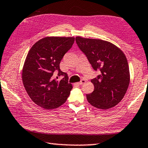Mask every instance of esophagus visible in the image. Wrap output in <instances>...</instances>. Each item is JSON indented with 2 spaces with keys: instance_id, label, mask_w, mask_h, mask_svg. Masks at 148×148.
Segmentation results:
<instances>
[{
  "instance_id": "34e87169",
  "label": "esophagus",
  "mask_w": 148,
  "mask_h": 148,
  "mask_svg": "<svg viewBox=\"0 0 148 148\" xmlns=\"http://www.w3.org/2000/svg\"><path fill=\"white\" fill-rule=\"evenodd\" d=\"M86 83V81L85 79H82L81 80V82H78V83H77V85H83V84H84V83Z\"/></svg>"
}]
</instances>
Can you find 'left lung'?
<instances>
[{
    "label": "left lung",
    "instance_id": "left-lung-1",
    "mask_svg": "<svg viewBox=\"0 0 148 148\" xmlns=\"http://www.w3.org/2000/svg\"><path fill=\"white\" fill-rule=\"evenodd\" d=\"M76 41L95 71L101 74L91 79L95 89L87 95L90 105L106 110L122 100L130 82L127 58L116 45L101 39L77 36Z\"/></svg>",
    "mask_w": 148,
    "mask_h": 148
}]
</instances>
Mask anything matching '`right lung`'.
<instances>
[{
  "instance_id": "obj_1",
  "label": "right lung",
  "mask_w": 148,
  "mask_h": 148,
  "mask_svg": "<svg viewBox=\"0 0 148 148\" xmlns=\"http://www.w3.org/2000/svg\"><path fill=\"white\" fill-rule=\"evenodd\" d=\"M74 39V37H46L29 50L23 68V83L31 100L42 108H58L70 95L72 85L68 82L66 73L60 70V64ZM61 75L64 78L57 80Z\"/></svg>"
}]
</instances>
